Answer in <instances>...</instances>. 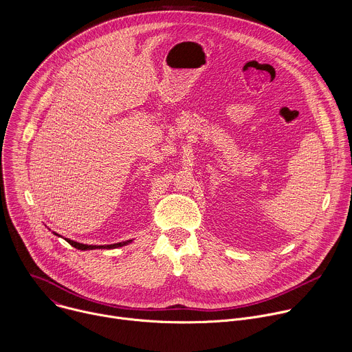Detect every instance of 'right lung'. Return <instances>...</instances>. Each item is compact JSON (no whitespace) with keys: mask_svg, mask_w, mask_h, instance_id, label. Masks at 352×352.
I'll use <instances>...</instances> for the list:
<instances>
[{"mask_svg":"<svg viewBox=\"0 0 352 352\" xmlns=\"http://www.w3.org/2000/svg\"><path fill=\"white\" fill-rule=\"evenodd\" d=\"M65 241H67L69 245H72L74 248L80 249V250H87V249H114V248H120V246H124V245H126V243L131 242V239H129V241L118 242V243H113V245H98V246H97V245H85V243H79V242H75V241L68 239V238H65Z\"/></svg>","mask_w":352,"mask_h":352,"instance_id":"add662e5","label":"right lung"}]
</instances>
